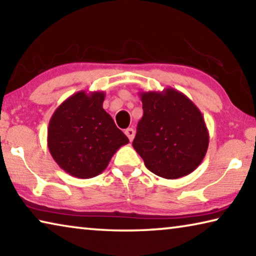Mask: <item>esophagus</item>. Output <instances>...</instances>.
Masks as SVG:
<instances>
[{
    "label": "esophagus",
    "mask_w": 256,
    "mask_h": 256,
    "mask_svg": "<svg viewBox=\"0 0 256 256\" xmlns=\"http://www.w3.org/2000/svg\"><path fill=\"white\" fill-rule=\"evenodd\" d=\"M125 134H126V136L128 138L130 141H132L134 138V136H136V131L132 128H128L125 130Z\"/></svg>",
    "instance_id": "obj_1"
}]
</instances>
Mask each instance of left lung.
Masks as SVG:
<instances>
[{"mask_svg":"<svg viewBox=\"0 0 256 256\" xmlns=\"http://www.w3.org/2000/svg\"><path fill=\"white\" fill-rule=\"evenodd\" d=\"M138 94L144 116L132 146L146 167L167 180L196 170L209 146V132L200 110L174 88Z\"/></svg>","mask_w":256,"mask_h":256,"instance_id":"obj_1","label":"left lung"}]
</instances>
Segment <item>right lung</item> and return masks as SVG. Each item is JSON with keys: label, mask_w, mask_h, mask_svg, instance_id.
<instances>
[{"label": "right lung", "mask_w": 256, "mask_h": 256, "mask_svg": "<svg viewBox=\"0 0 256 256\" xmlns=\"http://www.w3.org/2000/svg\"><path fill=\"white\" fill-rule=\"evenodd\" d=\"M104 92L73 94L56 108L47 130V146L62 170L78 178H92L106 170L128 138L102 108Z\"/></svg>", "instance_id": "obj_1"}]
</instances>
